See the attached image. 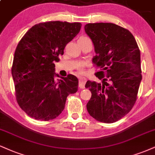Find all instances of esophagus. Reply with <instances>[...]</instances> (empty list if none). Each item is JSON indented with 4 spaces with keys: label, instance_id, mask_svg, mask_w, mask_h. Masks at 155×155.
Masks as SVG:
<instances>
[{
    "label": "esophagus",
    "instance_id": "34e87169",
    "mask_svg": "<svg viewBox=\"0 0 155 155\" xmlns=\"http://www.w3.org/2000/svg\"><path fill=\"white\" fill-rule=\"evenodd\" d=\"M87 81V79L85 77H80L79 81V86L81 89H84L85 87V84Z\"/></svg>",
    "mask_w": 155,
    "mask_h": 155
}]
</instances>
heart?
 <instances>
[{"instance_id": "heart-1", "label": "heart", "mask_w": 155, "mask_h": 155, "mask_svg": "<svg viewBox=\"0 0 155 155\" xmlns=\"http://www.w3.org/2000/svg\"><path fill=\"white\" fill-rule=\"evenodd\" d=\"M79 70H80V71H82V66H79Z\"/></svg>"}]
</instances>
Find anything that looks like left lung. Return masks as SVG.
<instances>
[{"label":"left lung","instance_id":"8db88e82","mask_svg":"<svg viewBox=\"0 0 155 155\" xmlns=\"http://www.w3.org/2000/svg\"><path fill=\"white\" fill-rule=\"evenodd\" d=\"M96 55L92 63L106 71L95 74L102 84L87 81L92 92L87 104L89 114L102 123H114L129 113L135 104L141 79L140 50L128 29L113 23L84 26Z\"/></svg>","mask_w":155,"mask_h":155}]
</instances>
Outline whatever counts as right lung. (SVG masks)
Masks as SVG:
<instances>
[{
	"label": "right lung",
	"instance_id": "obj_1",
	"mask_svg": "<svg viewBox=\"0 0 155 155\" xmlns=\"http://www.w3.org/2000/svg\"><path fill=\"white\" fill-rule=\"evenodd\" d=\"M81 27L79 22L40 23L18 42L12 74L16 101L31 118L44 121L55 118L64 110L67 97L77 92V78L72 74L60 77L54 63L60 61L59 55Z\"/></svg>",
	"mask_w": 155,
	"mask_h": 155
}]
</instances>
